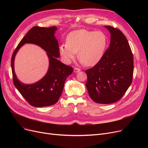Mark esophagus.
Wrapping results in <instances>:
<instances>
[{
  "mask_svg": "<svg viewBox=\"0 0 148 148\" xmlns=\"http://www.w3.org/2000/svg\"><path fill=\"white\" fill-rule=\"evenodd\" d=\"M80 68H75L74 69V73H78V72H79V71H80Z\"/></svg>",
  "mask_w": 148,
  "mask_h": 148,
  "instance_id": "34e87169",
  "label": "esophagus"
}]
</instances>
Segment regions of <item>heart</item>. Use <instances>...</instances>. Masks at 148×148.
<instances>
[{"instance_id":"b5f03b06","label":"heart","mask_w":148,"mask_h":148,"mask_svg":"<svg viewBox=\"0 0 148 148\" xmlns=\"http://www.w3.org/2000/svg\"><path fill=\"white\" fill-rule=\"evenodd\" d=\"M107 38L101 31L81 29L73 31L66 38V43L59 46V52L65 62L69 63L76 56L82 63L90 66L97 64L103 57Z\"/></svg>"}]
</instances>
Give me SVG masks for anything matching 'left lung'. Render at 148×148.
Segmentation results:
<instances>
[{
	"mask_svg": "<svg viewBox=\"0 0 148 148\" xmlns=\"http://www.w3.org/2000/svg\"><path fill=\"white\" fill-rule=\"evenodd\" d=\"M110 31V46L98 63L86 70V86L91 99L99 104H112L125 94L132 83L133 55L125 36L121 31L105 26Z\"/></svg>",
	"mask_w": 148,
	"mask_h": 148,
	"instance_id": "left-lung-1",
	"label": "left lung"
}]
</instances>
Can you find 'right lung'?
<instances>
[{"label": "right lung", "instance_id": "obj_1", "mask_svg": "<svg viewBox=\"0 0 148 148\" xmlns=\"http://www.w3.org/2000/svg\"><path fill=\"white\" fill-rule=\"evenodd\" d=\"M57 27L34 26L23 38L11 58L13 82L17 90L31 106L42 107L56 104L62 94L65 82L71 74L73 68L57 59L60 56L58 41L54 36ZM25 43L38 45L43 48L49 58V68L43 78L32 85L21 83L14 71V58L21 47Z\"/></svg>", "mask_w": 148, "mask_h": 148}]
</instances>
